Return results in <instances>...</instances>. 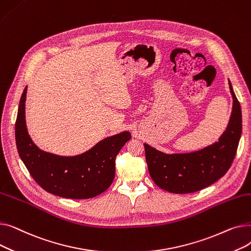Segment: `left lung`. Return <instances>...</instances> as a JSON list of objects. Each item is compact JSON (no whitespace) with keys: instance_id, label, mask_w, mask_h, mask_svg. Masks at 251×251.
I'll return each mask as SVG.
<instances>
[{"instance_id":"1","label":"left lung","mask_w":251,"mask_h":251,"mask_svg":"<svg viewBox=\"0 0 251 251\" xmlns=\"http://www.w3.org/2000/svg\"><path fill=\"white\" fill-rule=\"evenodd\" d=\"M233 98L230 121L219 141L188 153H164L144 143L149 172L157 186L172 193H191L218 181L231 167L242 132V115L232 84Z\"/></svg>"}]
</instances>
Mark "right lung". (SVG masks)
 <instances>
[{
  "label": "right lung",
  "instance_id": "add662e5",
  "mask_svg": "<svg viewBox=\"0 0 251 251\" xmlns=\"http://www.w3.org/2000/svg\"><path fill=\"white\" fill-rule=\"evenodd\" d=\"M27 86L23 90L15 124L18 153L34 181L57 196L86 200L107 190L115 178L116 156L131 139L128 131L107 137L84 153L62 156L39 150L31 140L25 122Z\"/></svg>",
  "mask_w": 251,
  "mask_h": 251
}]
</instances>
